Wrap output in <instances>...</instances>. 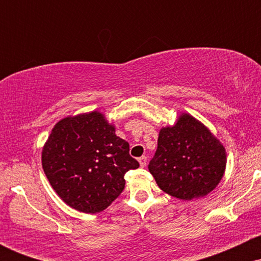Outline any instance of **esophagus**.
<instances>
[{
  "instance_id": "1",
  "label": "esophagus",
  "mask_w": 261,
  "mask_h": 261,
  "mask_svg": "<svg viewBox=\"0 0 261 261\" xmlns=\"http://www.w3.org/2000/svg\"><path fill=\"white\" fill-rule=\"evenodd\" d=\"M139 162L141 167H145L146 164H147V157H146V155H142V157L139 158Z\"/></svg>"
}]
</instances>
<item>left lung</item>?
I'll return each instance as SVG.
<instances>
[{"instance_id": "left-lung-1", "label": "left lung", "mask_w": 261, "mask_h": 261, "mask_svg": "<svg viewBox=\"0 0 261 261\" xmlns=\"http://www.w3.org/2000/svg\"><path fill=\"white\" fill-rule=\"evenodd\" d=\"M226 149L205 125L181 114L174 126L161 128L148 170L164 193L181 200L207 195L222 179Z\"/></svg>"}]
</instances>
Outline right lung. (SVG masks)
<instances>
[{
	"instance_id": "right-lung-1",
	"label": "right lung",
	"mask_w": 261,
	"mask_h": 261,
	"mask_svg": "<svg viewBox=\"0 0 261 261\" xmlns=\"http://www.w3.org/2000/svg\"><path fill=\"white\" fill-rule=\"evenodd\" d=\"M130 146L99 112L67 116L41 152L47 180L62 201L85 214L103 211L125 188V173L140 164Z\"/></svg>"
}]
</instances>
